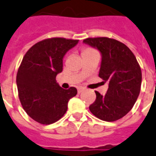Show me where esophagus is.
Masks as SVG:
<instances>
[{
	"mask_svg": "<svg viewBox=\"0 0 156 156\" xmlns=\"http://www.w3.org/2000/svg\"><path fill=\"white\" fill-rule=\"evenodd\" d=\"M84 91V88L83 87H79L78 88V90H77V92H78V93H81V92Z\"/></svg>",
	"mask_w": 156,
	"mask_h": 156,
	"instance_id": "obj_1",
	"label": "esophagus"
}]
</instances>
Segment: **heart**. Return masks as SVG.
<instances>
[{"label": "heart", "instance_id": "b5f03b06", "mask_svg": "<svg viewBox=\"0 0 156 156\" xmlns=\"http://www.w3.org/2000/svg\"><path fill=\"white\" fill-rule=\"evenodd\" d=\"M86 50H90V49H86Z\"/></svg>", "mask_w": 156, "mask_h": 156}]
</instances>
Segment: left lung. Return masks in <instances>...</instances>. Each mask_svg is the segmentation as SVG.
I'll return each mask as SVG.
<instances>
[{"instance_id": "8db88e82", "label": "left lung", "mask_w": 156, "mask_h": 156, "mask_svg": "<svg viewBox=\"0 0 156 156\" xmlns=\"http://www.w3.org/2000/svg\"><path fill=\"white\" fill-rule=\"evenodd\" d=\"M83 42L98 48L102 54L98 76L108 81L105 96L98 92L90 111L105 121L125 116L133 107L141 89L142 72L137 58L125 44L108 37L87 38Z\"/></svg>"}]
</instances>
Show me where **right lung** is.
I'll use <instances>...</instances> for the list:
<instances>
[{
	"mask_svg": "<svg viewBox=\"0 0 156 156\" xmlns=\"http://www.w3.org/2000/svg\"><path fill=\"white\" fill-rule=\"evenodd\" d=\"M79 40L48 38L35 43L23 58L17 73V87L23 108L34 121L52 124L64 116L76 87L63 89L56 81L63 70V58Z\"/></svg>",
	"mask_w": 156,
	"mask_h": 156,
	"instance_id": "right-lung-1",
	"label": "right lung"
}]
</instances>
